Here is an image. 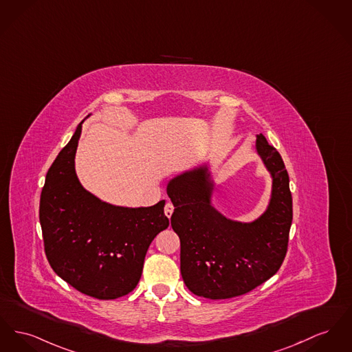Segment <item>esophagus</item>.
<instances>
[{
    "mask_svg": "<svg viewBox=\"0 0 352 352\" xmlns=\"http://www.w3.org/2000/svg\"><path fill=\"white\" fill-rule=\"evenodd\" d=\"M173 211H174V206H173V204L167 202L165 206L166 217H167V218H171V214H173Z\"/></svg>",
    "mask_w": 352,
    "mask_h": 352,
    "instance_id": "esophagus-1",
    "label": "esophagus"
}]
</instances>
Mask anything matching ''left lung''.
Wrapping results in <instances>:
<instances>
[{
  "label": "left lung",
  "instance_id": "obj_1",
  "mask_svg": "<svg viewBox=\"0 0 352 352\" xmlns=\"http://www.w3.org/2000/svg\"><path fill=\"white\" fill-rule=\"evenodd\" d=\"M256 154L272 181L269 205L254 221L223 215L212 205L211 160L168 179L171 228L181 239V274L187 289L207 299L243 295L271 278L283 262L292 222L287 170L263 134Z\"/></svg>",
  "mask_w": 352,
  "mask_h": 352
}]
</instances>
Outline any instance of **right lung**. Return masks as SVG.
I'll use <instances>...</instances> for the list:
<instances>
[{
    "label": "right lung",
    "mask_w": 352,
    "mask_h": 352,
    "mask_svg": "<svg viewBox=\"0 0 352 352\" xmlns=\"http://www.w3.org/2000/svg\"><path fill=\"white\" fill-rule=\"evenodd\" d=\"M83 121L46 174L40 222L54 272L85 295L109 300L135 289L147 248L168 219L165 199L150 207L117 206L82 186L74 160Z\"/></svg>",
    "instance_id": "1"
}]
</instances>
